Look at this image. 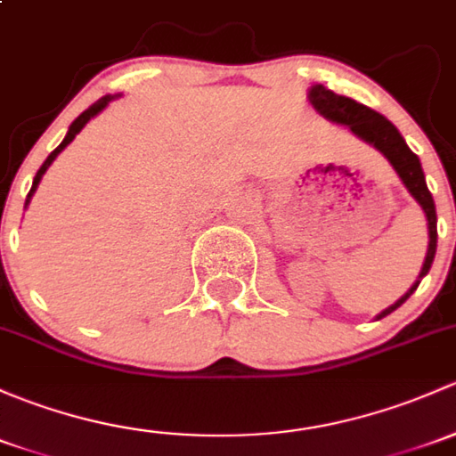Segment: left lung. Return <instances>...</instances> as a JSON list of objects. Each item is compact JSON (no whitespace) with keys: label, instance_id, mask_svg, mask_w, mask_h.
Wrapping results in <instances>:
<instances>
[{"label":"left lung","instance_id":"1","mask_svg":"<svg viewBox=\"0 0 456 456\" xmlns=\"http://www.w3.org/2000/svg\"><path fill=\"white\" fill-rule=\"evenodd\" d=\"M308 98L310 102H313V107L323 115V118L349 126V131H352L354 135H358L361 140H365L371 143V146H376L378 151L389 159V164L395 167L402 183L406 185V190L411 191V196H413V199L421 205V209H424L426 214V220H428V238H430L428 253H426V260L418 275V281L411 286V290L406 292L404 297H400V299H397L393 305H389L385 313L378 314V319H382V316L391 314L393 310L400 308V305L404 304L415 290H418L419 281L424 280L426 273L430 271V265H433L435 251H437V212H435L433 194H430L428 185H426L419 157L406 146L404 137L400 135V131L393 126L385 115L373 111V109L365 107V104L356 102V100L334 94L332 89L323 87V85H314V87L310 89Z\"/></svg>","mask_w":456,"mask_h":456}]
</instances>
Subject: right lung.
<instances>
[{"label":"right lung","mask_w":456,"mask_h":456,"mask_svg":"<svg viewBox=\"0 0 456 456\" xmlns=\"http://www.w3.org/2000/svg\"><path fill=\"white\" fill-rule=\"evenodd\" d=\"M113 98H115V95H104V98H100V100H98V102H94V104H91V107L87 109V111H83V113H80V115H78V118H76V119H74V122H71V126H69V131H67L65 140H63V142H61V143H59V146H56V148H54V151H52V152H50V157H47V159H45V161H43V166H41V167H38V172H37L35 181H32V188H30V191H28V199H26V205H28V203H30V199H32V194H35V190H37L38 181H41V176H43V175H45V170H47V167H50V164H52V161H54V159H56V155H59V152H61V151H63V148L67 146V143H69L71 140H74V137H76V135H78V133H80V131H83V126H85V124H87V122H89V119H91V118H94V115H98L100 111H102V109H104V107H107V104H109V102H111V100H113Z\"/></svg>","instance_id":"obj_1"}]
</instances>
